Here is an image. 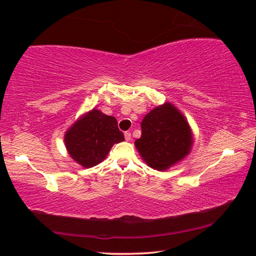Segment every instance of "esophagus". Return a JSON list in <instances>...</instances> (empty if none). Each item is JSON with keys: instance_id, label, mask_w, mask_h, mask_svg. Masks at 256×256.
Returning a JSON list of instances; mask_svg holds the SVG:
<instances>
[{"instance_id": "1", "label": "esophagus", "mask_w": 256, "mask_h": 256, "mask_svg": "<svg viewBox=\"0 0 256 256\" xmlns=\"http://www.w3.org/2000/svg\"><path fill=\"white\" fill-rule=\"evenodd\" d=\"M124 136H125V140H126V141H130V140H131V132H125L124 133Z\"/></svg>"}]
</instances>
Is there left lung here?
I'll return each mask as SVG.
<instances>
[{
  "instance_id": "8db88e82",
  "label": "left lung",
  "mask_w": 256,
  "mask_h": 256,
  "mask_svg": "<svg viewBox=\"0 0 256 256\" xmlns=\"http://www.w3.org/2000/svg\"><path fill=\"white\" fill-rule=\"evenodd\" d=\"M141 138L134 142L144 162L164 172L188 156L193 133L185 116L170 102L154 107L141 123Z\"/></svg>"
}]
</instances>
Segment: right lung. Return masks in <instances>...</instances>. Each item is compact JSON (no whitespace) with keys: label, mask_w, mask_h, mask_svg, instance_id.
I'll use <instances>...</instances> for the list:
<instances>
[{"label":"right lung","mask_w":256,"mask_h":256,"mask_svg":"<svg viewBox=\"0 0 256 256\" xmlns=\"http://www.w3.org/2000/svg\"><path fill=\"white\" fill-rule=\"evenodd\" d=\"M124 141L118 120L99 110L84 112L64 136V144L70 157L84 168L100 164L107 157L112 146Z\"/></svg>","instance_id":"1"}]
</instances>
